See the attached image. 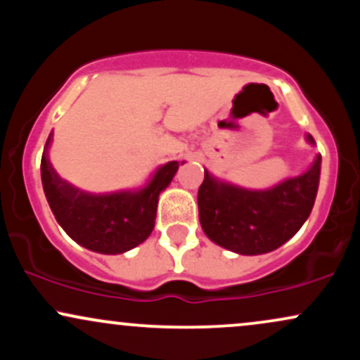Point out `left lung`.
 Masks as SVG:
<instances>
[{"instance_id":"obj_1","label":"left lung","mask_w":360,"mask_h":360,"mask_svg":"<svg viewBox=\"0 0 360 360\" xmlns=\"http://www.w3.org/2000/svg\"><path fill=\"white\" fill-rule=\"evenodd\" d=\"M309 143H315L307 135ZM321 155L301 176L264 191L221 183L205 171L198 189L201 229L210 240L242 255L276 250L288 242L311 213L320 183Z\"/></svg>"}]
</instances>
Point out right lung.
Segmentation results:
<instances>
[{
    "mask_svg": "<svg viewBox=\"0 0 360 360\" xmlns=\"http://www.w3.org/2000/svg\"><path fill=\"white\" fill-rule=\"evenodd\" d=\"M49 135L40 162L45 198L64 232L79 245L100 254H123L142 243L155 225L159 194L167 188L179 162L164 164L139 191L91 194L62 181L49 160Z\"/></svg>",
    "mask_w": 360,
    "mask_h": 360,
    "instance_id": "obj_1",
    "label": "right lung"
}]
</instances>
